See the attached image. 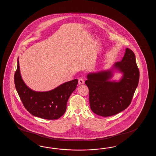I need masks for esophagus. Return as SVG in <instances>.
<instances>
[{
    "label": "esophagus",
    "mask_w": 156,
    "mask_h": 156,
    "mask_svg": "<svg viewBox=\"0 0 156 156\" xmlns=\"http://www.w3.org/2000/svg\"><path fill=\"white\" fill-rule=\"evenodd\" d=\"M84 83V80L83 79L82 77H80L79 79V85H83Z\"/></svg>",
    "instance_id": "34e87169"
}]
</instances>
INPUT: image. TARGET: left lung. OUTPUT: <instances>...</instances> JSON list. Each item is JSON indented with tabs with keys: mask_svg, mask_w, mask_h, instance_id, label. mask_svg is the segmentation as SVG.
<instances>
[{
	"mask_svg": "<svg viewBox=\"0 0 156 156\" xmlns=\"http://www.w3.org/2000/svg\"><path fill=\"white\" fill-rule=\"evenodd\" d=\"M122 74L118 81L111 80L114 72ZM139 71L134 52L128 48L120 62L108 70L87 75L85 84L89 90L90 108L101 116L115 115L126 109L138 85Z\"/></svg>",
	"mask_w": 156,
	"mask_h": 156,
	"instance_id": "1",
	"label": "left lung"
}]
</instances>
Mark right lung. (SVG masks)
Here are the masks:
<instances>
[{
	"instance_id": "obj_1",
	"label": "right lung",
	"mask_w": 156,
	"mask_h": 156,
	"mask_svg": "<svg viewBox=\"0 0 156 156\" xmlns=\"http://www.w3.org/2000/svg\"><path fill=\"white\" fill-rule=\"evenodd\" d=\"M77 83V79H75L50 91H34L27 86L21 76L18 58L17 70L14 74L15 86L25 108L33 116L44 119L60 118L65 113L68 99L76 89Z\"/></svg>"
}]
</instances>
